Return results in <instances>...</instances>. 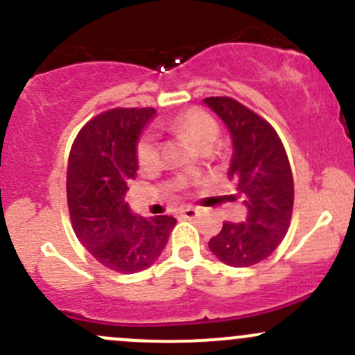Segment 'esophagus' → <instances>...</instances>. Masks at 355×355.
Masks as SVG:
<instances>
[{"label":"esophagus","instance_id":"1","mask_svg":"<svg viewBox=\"0 0 355 355\" xmlns=\"http://www.w3.org/2000/svg\"><path fill=\"white\" fill-rule=\"evenodd\" d=\"M180 214L184 218H187V220H192V218L198 216V209H196V207H192V206H185V207H182V209H180Z\"/></svg>","mask_w":355,"mask_h":355}]
</instances>
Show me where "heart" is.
I'll return each instance as SVG.
<instances>
[{
  "mask_svg": "<svg viewBox=\"0 0 355 355\" xmlns=\"http://www.w3.org/2000/svg\"><path fill=\"white\" fill-rule=\"evenodd\" d=\"M170 128L177 134H184L200 149L211 148L218 139L220 128L211 114L199 108H192L177 114L170 121ZM137 161L142 170L155 168L159 163V144L153 134H144L137 142Z\"/></svg>",
  "mask_w": 355,
  "mask_h": 355,
  "instance_id": "heart-1",
  "label": "heart"
}]
</instances>
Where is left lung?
I'll list each match as a JSON object with an SVG mask.
<instances>
[{
  "label": "left lung",
  "mask_w": 355,
  "mask_h": 355,
  "mask_svg": "<svg viewBox=\"0 0 355 355\" xmlns=\"http://www.w3.org/2000/svg\"><path fill=\"white\" fill-rule=\"evenodd\" d=\"M230 130L234 155L228 178L247 207L242 223L225 221L209 249L235 268L257 264L271 256L287 235L293 207V178L277 130L264 118L227 96L204 99Z\"/></svg>",
  "instance_id": "1"
}]
</instances>
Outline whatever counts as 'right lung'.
<instances>
[{"mask_svg": "<svg viewBox=\"0 0 355 355\" xmlns=\"http://www.w3.org/2000/svg\"><path fill=\"white\" fill-rule=\"evenodd\" d=\"M155 108H114L82 127L67 168L71 227L96 261L116 273H137L159 257L173 216L142 218L125 202L139 170L137 142Z\"/></svg>", "mask_w": 355, "mask_h": 355, "instance_id": "right-lung-1", "label": "right lung"}]
</instances>
